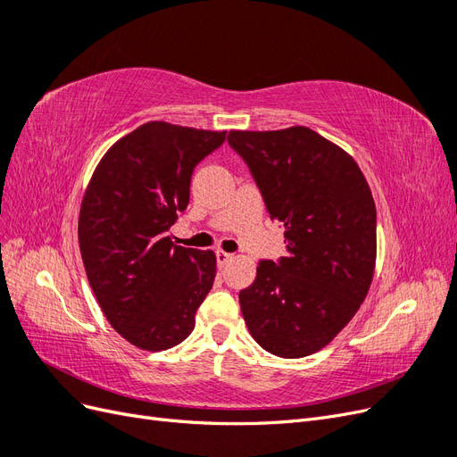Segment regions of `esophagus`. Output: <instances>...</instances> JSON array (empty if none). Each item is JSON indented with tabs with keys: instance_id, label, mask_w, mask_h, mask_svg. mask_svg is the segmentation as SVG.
Wrapping results in <instances>:
<instances>
[{
	"instance_id": "esophagus-1",
	"label": "esophagus",
	"mask_w": 457,
	"mask_h": 457,
	"mask_svg": "<svg viewBox=\"0 0 457 457\" xmlns=\"http://www.w3.org/2000/svg\"><path fill=\"white\" fill-rule=\"evenodd\" d=\"M215 255H217V262H219V265H227V262L234 257L232 253L223 252V250H217V252H215Z\"/></svg>"
}]
</instances>
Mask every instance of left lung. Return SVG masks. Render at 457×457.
<instances>
[{"label":"left lung","mask_w":457,"mask_h":457,"mask_svg":"<svg viewBox=\"0 0 457 457\" xmlns=\"http://www.w3.org/2000/svg\"><path fill=\"white\" fill-rule=\"evenodd\" d=\"M270 219L284 225L286 257L259 261L240 292L252 337L270 354L324 349L351 322L376 269V204L347 152L316 131H230Z\"/></svg>","instance_id":"obj_1"}]
</instances>
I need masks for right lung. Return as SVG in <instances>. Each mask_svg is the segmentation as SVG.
I'll return each mask as SVG.
<instances>
[{
    "label": "right lung",
    "mask_w": 457,
    "mask_h": 457,
    "mask_svg": "<svg viewBox=\"0 0 457 457\" xmlns=\"http://www.w3.org/2000/svg\"><path fill=\"white\" fill-rule=\"evenodd\" d=\"M227 131L148 121L108 148L81 200L78 240L87 280L118 334L143 351H165L195 329L215 280L212 250L168 237L187 210L196 165Z\"/></svg>",
    "instance_id": "add662e5"
}]
</instances>
